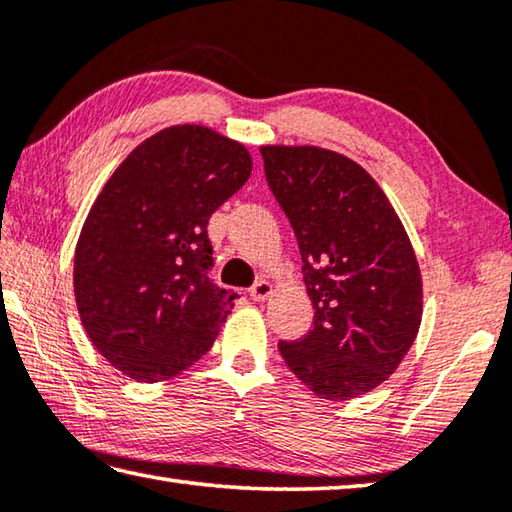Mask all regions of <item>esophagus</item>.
I'll return each mask as SVG.
<instances>
[{
    "label": "esophagus",
    "instance_id": "34e87169",
    "mask_svg": "<svg viewBox=\"0 0 512 512\" xmlns=\"http://www.w3.org/2000/svg\"><path fill=\"white\" fill-rule=\"evenodd\" d=\"M272 292H274L272 283H267V281H258V283L252 287V289H249V296H252L254 301L263 303V301H267L269 296H272Z\"/></svg>",
    "mask_w": 512,
    "mask_h": 512
}]
</instances>
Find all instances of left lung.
<instances>
[{
    "label": "left lung",
    "instance_id": "left-lung-1",
    "mask_svg": "<svg viewBox=\"0 0 512 512\" xmlns=\"http://www.w3.org/2000/svg\"><path fill=\"white\" fill-rule=\"evenodd\" d=\"M292 225L314 327L278 350L321 399L347 401L399 368L421 325L417 256L397 211L354 160L321 147H260Z\"/></svg>",
    "mask_w": 512,
    "mask_h": 512
}]
</instances>
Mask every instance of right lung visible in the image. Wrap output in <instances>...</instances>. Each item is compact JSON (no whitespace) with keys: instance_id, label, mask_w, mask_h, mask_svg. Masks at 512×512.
<instances>
[{"instance_id":"add662e5","label":"right lung","mask_w":512,"mask_h":512,"mask_svg":"<svg viewBox=\"0 0 512 512\" xmlns=\"http://www.w3.org/2000/svg\"><path fill=\"white\" fill-rule=\"evenodd\" d=\"M249 173L243 144L178 124L106 180L77 240L73 289L95 350L122 374L165 381L214 345L236 294L209 278L207 225Z\"/></svg>"}]
</instances>
